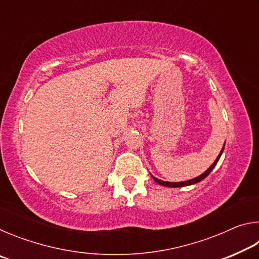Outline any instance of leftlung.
Listing matches in <instances>:
<instances>
[{"label": "left lung", "mask_w": 259, "mask_h": 259, "mask_svg": "<svg viewBox=\"0 0 259 259\" xmlns=\"http://www.w3.org/2000/svg\"><path fill=\"white\" fill-rule=\"evenodd\" d=\"M224 147H225V144L224 145H223V148H222V151H221V153H219V155L217 156V159L214 160V162L213 163L209 166V168L205 170V171L202 174V175H200V176H198V177H195V178H193V179H188V181H185V182H177V183H171V182H164V181H161V179H157L156 177H154L153 176V175H151L152 176V178L154 179V181L157 183V184H160V185H162V186H165V187H184V186H190V185H193V184H196V183H199V182H201V181H203V179L208 176V175L212 171V169L214 168V166H216V164H217V162H218V160H219V157H221V155H222V153H223V151H224Z\"/></svg>", "instance_id": "left-lung-1"}]
</instances>
